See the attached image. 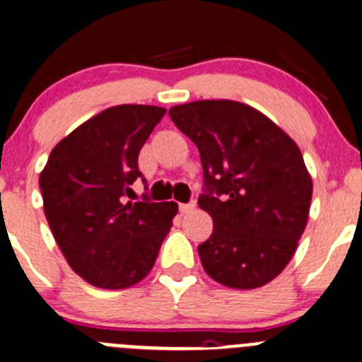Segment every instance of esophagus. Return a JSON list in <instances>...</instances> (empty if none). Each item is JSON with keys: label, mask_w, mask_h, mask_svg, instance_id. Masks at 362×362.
<instances>
[{"label": "esophagus", "mask_w": 362, "mask_h": 362, "mask_svg": "<svg viewBox=\"0 0 362 362\" xmlns=\"http://www.w3.org/2000/svg\"><path fill=\"white\" fill-rule=\"evenodd\" d=\"M179 210H181V214H190L192 210H195V201H190V203H185V204H179Z\"/></svg>", "instance_id": "1"}]
</instances>
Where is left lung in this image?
<instances>
[{
    "label": "left lung",
    "instance_id": "obj_1",
    "mask_svg": "<svg viewBox=\"0 0 362 362\" xmlns=\"http://www.w3.org/2000/svg\"><path fill=\"white\" fill-rule=\"evenodd\" d=\"M168 115L201 154L199 206L214 218V233L197 246L204 271L231 289L269 284L291 262L309 218L313 179L300 148L240 102L197 100Z\"/></svg>",
    "mask_w": 362,
    "mask_h": 362
}]
</instances>
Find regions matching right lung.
Masks as SVG:
<instances>
[{
	"label": "right lung",
	"mask_w": 362,
	"mask_h": 362,
	"mask_svg": "<svg viewBox=\"0 0 362 362\" xmlns=\"http://www.w3.org/2000/svg\"><path fill=\"white\" fill-rule=\"evenodd\" d=\"M167 109L115 105L69 132L39 175L46 221L69 267L100 289L144 280L177 214L175 203H131L138 154Z\"/></svg>",
	"instance_id": "add662e5"
}]
</instances>
